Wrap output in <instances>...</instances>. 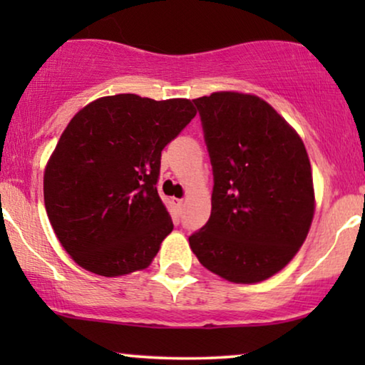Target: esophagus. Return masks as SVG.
Wrapping results in <instances>:
<instances>
[{
	"label": "esophagus",
	"instance_id": "34e87169",
	"mask_svg": "<svg viewBox=\"0 0 365 365\" xmlns=\"http://www.w3.org/2000/svg\"><path fill=\"white\" fill-rule=\"evenodd\" d=\"M176 202H178V207L182 209V206H184V199H176Z\"/></svg>",
	"mask_w": 365,
	"mask_h": 365
}]
</instances>
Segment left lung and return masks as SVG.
<instances>
[{
	"instance_id": "obj_1",
	"label": "left lung",
	"mask_w": 365,
	"mask_h": 365,
	"mask_svg": "<svg viewBox=\"0 0 365 365\" xmlns=\"http://www.w3.org/2000/svg\"><path fill=\"white\" fill-rule=\"evenodd\" d=\"M212 164L211 217L189 237L199 262L236 284L282 271L306 241L316 196L306 146L259 96L194 99Z\"/></svg>"
}]
</instances>
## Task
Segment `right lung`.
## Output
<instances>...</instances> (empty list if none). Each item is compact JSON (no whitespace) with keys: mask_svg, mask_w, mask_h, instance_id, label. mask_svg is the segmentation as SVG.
I'll return each mask as SVG.
<instances>
[{"mask_svg":"<svg viewBox=\"0 0 365 365\" xmlns=\"http://www.w3.org/2000/svg\"><path fill=\"white\" fill-rule=\"evenodd\" d=\"M196 116L191 99L98 98L74 114L44 169V207L74 262L104 277L146 269L173 231L158 194L161 151Z\"/></svg>","mask_w":365,"mask_h":365,"instance_id":"1","label":"right lung"}]
</instances>
